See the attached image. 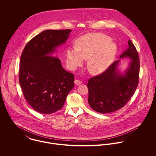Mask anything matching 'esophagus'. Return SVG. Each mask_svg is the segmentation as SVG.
Here are the masks:
<instances>
[{
  "label": "esophagus",
  "mask_w": 156,
  "mask_h": 156,
  "mask_svg": "<svg viewBox=\"0 0 156 156\" xmlns=\"http://www.w3.org/2000/svg\"><path fill=\"white\" fill-rule=\"evenodd\" d=\"M74 83H75V84H76V85H80V84L82 83V82L80 81V80H78V79H76V80H74Z\"/></svg>",
  "instance_id": "34e87169"
}]
</instances>
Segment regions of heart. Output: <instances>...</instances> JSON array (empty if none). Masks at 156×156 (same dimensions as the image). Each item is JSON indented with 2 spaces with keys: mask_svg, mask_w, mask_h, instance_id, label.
<instances>
[{
  "mask_svg": "<svg viewBox=\"0 0 156 156\" xmlns=\"http://www.w3.org/2000/svg\"><path fill=\"white\" fill-rule=\"evenodd\" d=\"M116 52V46L110 37L101 33H89L78 39L77 46L67 48V64L75 69L83 64L85 59L88 58L89 71L99 73L110 66Z\"/></svg>",
  "mask_w": 156,
  "mask_h": 156,
  "instance_id": "1",
  "label": "heart"
}]
</instances>
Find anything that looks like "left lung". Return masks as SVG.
Instances as JSON below:
<instances>
[{
  "mask_svg": "<svg viewBox=\"0 0 156 156\" xmlns=\"http://www.w3.org/2000/svg\"><path fill=\"white\" fill-rule=\"evenodd\" d=\"M120 58H129L131 61L124 74L118 71L119 60L112 64L101 74L91 77L87 84L88 103L95 111L108 113L123 108L137 87L140 70L138 53L130 40Z\"/></svg>",
  "mask_w": 156,
  "mask_h": 156,
  "instance_id": "obj_1",
  "label": "left lung"
}]
</instances>
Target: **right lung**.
Instances as JSON below:
<instances>
[{"mask_svg": "<svg viewBox=\"0 0 156 156\" xmlns=\"http://www.w3.org/2000/svg\"><path fill=\"white\" fill-rule=\"evenodd\" d=\"M71 29L46 30L30 40L20 61L19 82L30 106L43 114L60 110L74 87V76L65 70L60 59L51 56L64 44Z\"/></svg>", "mask_w": 156, "mask_h": 156, "instance_id": "1", "label": "right lung"}]
</instances>
